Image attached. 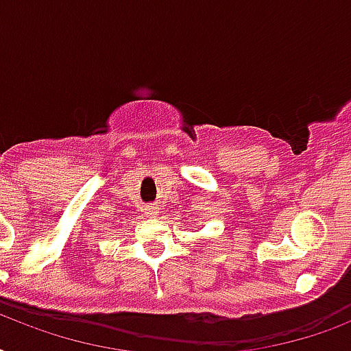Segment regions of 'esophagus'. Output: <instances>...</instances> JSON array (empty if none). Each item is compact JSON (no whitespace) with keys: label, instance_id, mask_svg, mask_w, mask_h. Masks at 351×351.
Listing matches in <instances>:
<instances>
[{"label":"esophagus","instance_id":"obj_1","mask_svg":"<svg viewBox=\"0 0 351 351\" xmlns=\"http://www.w3.org/2000/svg\"><path fill=\"white\" fill-rule=\"evenodd\" d=\"M147 215H149V217H153V215H154V208H149L147 209Z\"/></svg>","mask_w":351,"mask_h":351}]
</instances>
